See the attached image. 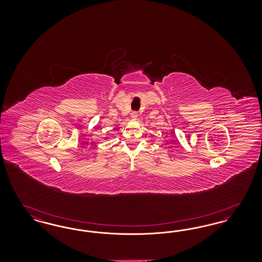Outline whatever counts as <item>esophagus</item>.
Listing matches in <instances>:
<instances>
[{"label": "esophagus", "instance_id": "34e87169", "mask_svg": "<svg viewBox=\"0 0 262 262\" xmlns=\"http://www.w3.org/2000/svg\"><path fill=\"white\" fill-rule=\"evenodd\" d=\"M130 117H132V119H133V120H137V113H136V112L132 113V115H130Z\"/></svg>", "mask_w": 262, "mask_h": 262}]
</instances>
